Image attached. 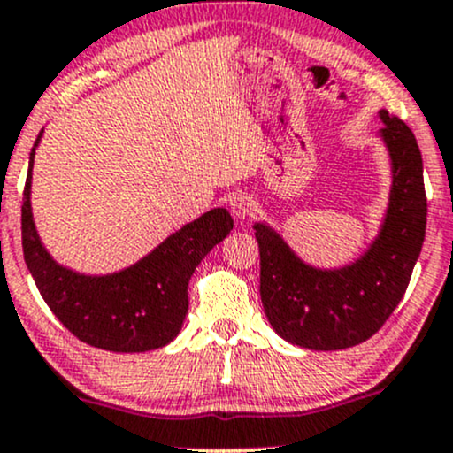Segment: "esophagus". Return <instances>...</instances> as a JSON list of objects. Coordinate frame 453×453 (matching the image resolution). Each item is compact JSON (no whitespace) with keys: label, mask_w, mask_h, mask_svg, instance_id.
<instances>
[{"label":"esophagus","mask_w":453,"mask_h":453,"mask_svg":"<svg viewBox=\"0 0 453 453\" xmlns=\"http://www.w3.org/2000/svg\"><path fill=\"white\" fill-rule=\"evenodd\" d=\"M228 207H231L233 216L240 218V220H246V218H250L252 213H255L257 203L252 201L250 194L237 192V194H233L231 198H228Z\"/></svg>","instance_id":"34e87169"}]
</instances>
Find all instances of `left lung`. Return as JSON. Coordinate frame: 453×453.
Returning <instances> with one entry per match:
<instances>
[{
    "mask_svg": "<svg viewBox=\"0 0 453 453\" xmlns=\"http://www.w3.org/2000/svg\"><path fill=\"white\" fill-rule=\"evenodd\" d=\"M378 138L391 164V189L378 235L363 255L318 267L267 222H255L261 257V303L285 342L309 349H343L367 342L400 304L426 237L423 162L415 134L397 116L378 111Z\"/></svg>",
    "mask_w": 453,
    "mask_h": 453,
    "instance_id": "left-lung-1",
    "label": "left lung"
}]
</instances>
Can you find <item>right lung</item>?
Instances as JSON below:
<instances>
[{
    "label": "right lung",
    "mask_w": 453,
    "mask_h": 453,
    "mask_svg": "<svg viewBox=\"0 0 453 453\" xmlns=\"http://www.w3.org/2000/svg\"><path fill=\"white\" fill-rule=\"evenodd\" d=\"M41 138L42 131L30 153L21 207L23 257L41 296L80 342L95 348L149 352L168 345L188 315L189 279L209 250L231 233V213L225 207L209 209L123 270L77 272L53 259L34 222L32 168Z\"/></svg>",
    "instance_id": "obj_1"
}]
</instances>
